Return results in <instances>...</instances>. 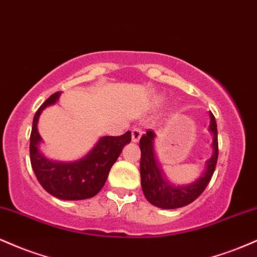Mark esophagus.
Segmentation results:
<instances>
[{
    "label": "esophagus",
    "mask_w": 257,
    "mask_h": 257,
    "mask_svg": "<svg viewBox=\"0 0 257 257\" xmlns=\"http://www.w3.org/2000/svg\"><path fill=\"white\" fill-rule=\"evenodd\" d=\"M143 131H141L140 128H134L132 131V140L133 143H139V140H140L141 135H143Z\"/></svg>",
    "instance_id": "1"
}]
</instances>
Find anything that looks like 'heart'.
<instances>
[{
    "instance_id": "1",
    "label": "heart",
    "mask_w": 257,
    "mask_h": 257,
    "mask_svg": "<svg viewBox=\"0 0 257 257\" xmlns=\"http://www.w3.org/2000/svg\"><path fill=\"white\" fill-rule=\"evenodd\" d=\"M163 100H164L163 96H158V98L155 99V104H156V105L162 104V102H163Z\"/></svg>"
}]
</instances>
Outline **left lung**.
Instances as JSON below:
<instances>
[{
  "instance_id": "left-lung-1",
  "label": "left lung",
  "mask_w": 257,
  "mask_h": 257,
  "mask_svg": "<svg viewBox=\"0 0 257 257\" xmlns=\"http://www.w3.org/2000/svg\"><path fill=\"white\" fill-rule=\"evenodd\" d=\"M210 123L209 132L213 135V155L205 162L204 172L191 184L174 185L166 178L163 169L159 164L155 150V132L149 129L140 139L141 161L140 175L141 187L146 199L151 204L162 209H176L188 205L202 194L208 186L216 167L219 145H217V125L214 114L209 112Z\"/></svg>"
}]
</instances>
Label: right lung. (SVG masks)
<instances>
[{
  "instance_id": "1",
  "label": "right lung",
  "mask_w": 257,
  "mask_h": 257,
  "mask_svg": "<svg viewBox=\"0 0 257 257\" xmlns=\"http://www.w3.org/2000/svg\"><path fill=\"white\" fill-rule=\"evenodd\" d=\"M60 95L61 91H57L49 96L34 117L30 137L32 169L44 190L59 199L91 198L104 187L111 167L119 157L123 147L131 143L132 133L100 138L93 149L77 161L61 162L47 158L41 151L43 140L38 133V119L44 108L57 104Z\"/></svg>"
}]
</instances>
